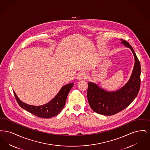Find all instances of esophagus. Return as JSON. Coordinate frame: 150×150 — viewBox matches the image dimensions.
<instances>
[{"mask_svg":"<svg viewBox=\"0 0 150 150\" xmlns=\"http://www.w3.org/2000/svg\"><path fill=\"white\" fill-rule=\"evenodd\" d=\"M86 74L85 72H79L77 76V79L78 80H81V79H84L86 78Z\"/></svg>","mask_w":150,"mask_h":150,"instance_id":"1","label":"esophagus"}]
</instances>
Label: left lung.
Wrapping results in <instances>:
<instances>
[{
  "label": "left lung",
  "instance_id": "8db88e82",
  "mask_svg": "<svg viewBox=\"0 0 150 150\" xmlns=\"http://www.w3.org/2000/svg\"><path fill=\"white\" fill-rule=\"evenodd\" d=\"M121 43L130 48L135 59L132 76L128 82L120 89L113 92H106L96 84L88 83L87 97L89 104L94 112L110 116L126 108L137 96L141 86V65L132 47L125 40Z\"/></svg>",
  "mask_w": 150,
  "mask_h": 150
}]
</instances>
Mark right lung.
I'll return each instance as SVG.
<instances>
[{
	"mask_svg": "<svg viewBox=\"0 0 150 150\" xmlns=\"http://www.w3.org/2000/svg\"><path fill=\"white\" fill-rule=\"evenodd\" d=\"M73 85V83H70L64 86L55 97L50 102L39 106L29 105L22 102L17 97L14 92L13 93L17 102L20 107L38 117L48 119L56 116L61 111L64 107L67 95Z\"/></svg>",
	"mask_w": 150,
	"mask_h": 150,
	"instance_id": "add662e5",
	"label": "right lung"
}]
</instances>
